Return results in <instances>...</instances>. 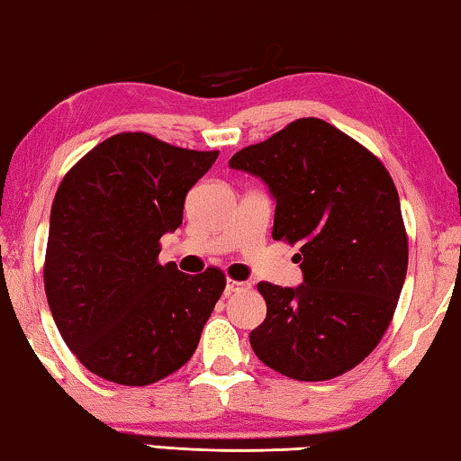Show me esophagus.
Returning <instances> with one entry per match:
<instances>
[{
  "label": "esophagus",
  "instance_id": "1",
  "mask_svg": "<svg viewBox=\"0 0 461 461\" xmlns=\"http://www.w3.org/2000/svg\"><path fill=\"white\" fill-rule=\"evenodd\" d=\"M248 287V283H240V281H233V279H228L225 281V294H236L238 289H244Z\"/></svg>",
  "mask_w": 461,
  "mask_h": 461
}]
</instances>
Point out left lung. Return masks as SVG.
I'll return each instance as SVG.
<instances>
[{"mask_svg":"<svg viewBox=\"0 0 461 461\" xmlns=\"http://www.w3.org/2000/svg\"><path fill=\"white\" fill-rule=\"evenodd\" d=\"M273 196V238L299 244L297 287L258 283L267 318L258 359L299 382L359 365L390 326L406 279L408 240L384 164L326 121L297 119L230 159Z\"/></svg>","mask_w":461,"mask_h":461,"instance_id":"1","label":"left lung"}]
</instances>
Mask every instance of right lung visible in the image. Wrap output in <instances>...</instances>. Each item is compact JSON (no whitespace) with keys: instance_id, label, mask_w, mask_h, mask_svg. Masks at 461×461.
Here are the masks:
<instances>
[{"instance_id":"right-lung-1","label":"right lung","mask_w":461,"mask_h":461,"mask_svg":"<svg viewBox=\"0 0 461 461\" xmlns=\"http://www.w3.org/2000/svg\"><path fill=\"white\" fill-rule=\"evenodd\" d=\"M219 151L121 133L65 174L50 209L45 291L65 345L100 377L149 385L191 359L225 289L219 268L158 262L185 199Z\"/></svg>"}]
</instances>
